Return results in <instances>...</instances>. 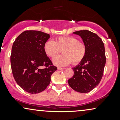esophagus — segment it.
I'll return each instance as SVG.
<instances>
[{
  "label": "esophagus",
  "mask_w": 120,
  "mask_h": 120,
  "mask_svg": "<svg viewBox=\"0 0 120 120\" xmlns=\"http://www.w3.org/2000/svg\"><path fill=\"white\" fill-rule=\"evenodd\" d=\"M57 69H59V70H64V69H65V68H61V67H58V68H57Z\"/></svg>",
  "instance_id": "esophagus-1"
}]
</instances>
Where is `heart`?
<instances>
[{
    "mask_svg": "<svg viewBox=\"0 0 120 120\" xmlns=\"http://www.w3.org/2000/svg\"><path fill=\"white\" fill-rule=\"evenodd\" d=\"M44 51L49 57H52L63 49V55L56 56L52 62L58 67H65L71 63L78 64L85 58L86 47L74 37H59L56 41L52 39L47 41L43 46Z\"/></svg>",
    "mask_w": 120,
    "mask_h": 120,
    "instance_id": "obj_1",
    "label": "heart"
}]
</instances>
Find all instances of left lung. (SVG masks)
I'll return each mask as SVG.
<instances>
[{"label": "left lung", "instance_id": "obj_1", "mask_svg": "<svg viewBox=\"0 0 120 120\" xmlns=\"http://www.w3.org/2000/svg\"><path fill=\"white\" fill-rule=\"evenodd\" d=\"M73 33L79 35L86 47L85 58L73 68L74 75L69 79L71 88L78 93H89L101 81L105 65V48L102 40L97 34L87 30Z\"/></svg>", "mask_w": 120, "mask_h": 120}]
</instances>
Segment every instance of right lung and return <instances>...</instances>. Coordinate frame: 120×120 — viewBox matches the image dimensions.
Wrapping results in <instances>:
<instances>
[{
    "instance_id": "add662e5",
    "label": "right lung",
    "mask_w": 120,
    "mask_h": 120,
    "mask_svg": "<svg viewBox=\"0 0 120 120\" xmlns=\"http://www.w3.org/2000/svg\"><path fill=\"white\" fill-rule=\"evenodd\" d=\"M49 37L42 31L26 30L17 37L12 46L11 65L13 77L29 93L35 94L45 90L52 74L57 70L44 51V44Z\"/></svg>"
}]
</instances>
